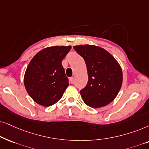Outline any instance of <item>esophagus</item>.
Instances as JSON below:
<instances>
[{"instance_id":"obj_1","label":"esophagus","mask_w":149,"mask_h":149,"mask_svg":"<svg viewBox=\"0 0 149 149\" xmlns=\"http://www.w3.org/2000/svg\"><path fill=\"white\" fill-rule=\"evenodd\" d=\"M69 82H70L71 84H73V80H74V78H73V77H71V78H69Z\"/></svg>"}]
</instances>
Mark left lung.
I'll list each match as a JSON object with an SVG mask.
<instances>
[{"label":"left lung","mask_w":149,"mask_h":149,"mask_svg":"<svg viewBox=\"0 0 149 149\" xmlns=\"http://www.w3.org/2000/svg\"><path fill=\"white\" fill-rule=\"evenodd\" d=\"M84 59L88 81L80 95L87 106L94 108L110 104L117 96L123 83V71L114 56L102 47L93 45L73 46Z\"/></svg>","instance_id":"left-lung-1"}]
</instances>
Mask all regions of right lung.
<instances>
[{"instance_id": "1", "label": "right lung", "mask_w": 149, "mask_h": 149, "mask_svg": "<svg viewBox=\"0 0 149 149\" xmlns=\"http://www.w3.org/2000/svg\"><path fill=\"white\" fill-rule=\"evenodd\" d=\"M71 45H55L41 49L30 61L24 76V84L33 101L48 107L58 102L69 86L62 61Z\"/></svg>"}]
</instances>
